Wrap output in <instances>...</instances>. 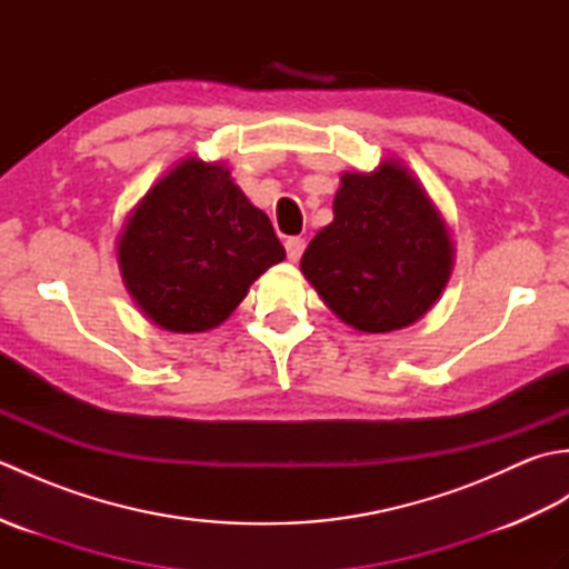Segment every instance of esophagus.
<instances>
[{
  "instance_id": "1",
  "label": "esophagus",
  "mask_w": 569,
  "mask_h": 569,
  "mask_svg": "<svg viewBox=\"0 0 569 569\" xmlns=\"http://www.w3.org/2000/svg\"><path fill=\"white\" fill-rule=\"evenodd\" d=\"M303 249H306V239L300 237H291L286 239V253H288V261H298L300 257H303Z\"/></svg>"
}]
</instances>
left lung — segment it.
<instances>
[{"label": "left lung", "mask_w": 569, "mask_h": 569, "mask_svg": "<svg viewBox=\"0 0 569 569\" xmlns=\"http://www.w3.org/2000/svg\"><path fill=\"white\" fill-rule=\"evenodd\" d=\"M335 220L312 237L300 271L322 303L359 332H391L438 303L455 244L438 204L398 159L347 171Z\"/></svg>", "instance_id": "obj_1"}]
</instances>
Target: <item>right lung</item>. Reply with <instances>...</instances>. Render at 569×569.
Listing matches in <instances>:
<instances>
[{"label":"right lung","instance_id":"obj_1","mask_svg":"<svg viewBox=\"0 0 569 569\" xmlns=\"http://www.w3.org/2000/svg\"><path fill=\"white\" fill-rule=\"evenodd\" d=\"M286 259L273 227L224 163L196 156L173 166L117 237L119 273L131 300L168 332L222 325L249 286Z\"/></svg>","mask_w":569,"mask_h":569}]
</instances>
